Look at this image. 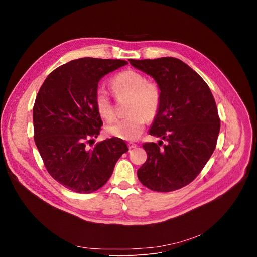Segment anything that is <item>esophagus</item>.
I'll return each instance as SVG.
<instances>
[{
	"label": "esophagus",
	"instance_id": "34e87169",
	"mask_svg": "<svg viewBox=\"0 0 257 257\" xmlns=\"http://www.w3.org/2000/svg\"><path fill=\"white\" fill-rule=\"evenodd\" d=\"M127 145H128V148L131 150V149H134V148H136V144L134 143V142H128L127 143Z\"/></svg>",
	"mask_w": 257,
	"mask_h": 257
}]
</instances>
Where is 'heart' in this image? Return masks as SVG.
<instances>
[{"label": "heart", "instance_id": "b5f03b06", "mask_svg": "<svg viewBox=\"0 0 257 257\" xmlns=\"http://www.w3.org/2000/svg\"><path fill=\"white\" fill-rule=\"evenodd\" d=\"M111 86L116 96H130L128 117L108 124V134L125 140H136L143 132L146 118H155L162 105V89L157 81L148 80L142 73L127 69L115 75ZM94 105L98 115L104 121L115 118L114 105L108 92L103 87L94 91Z\"/></svg>", "mask_w": 257, "mask_h": 257}]
</instances>
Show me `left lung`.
<instances>
[{
  "mask_svg": "<svg viewBox=\"0 0 257 257\" xmlns=\"http://www.w3.org/2000/svg\"><path fill=\"white\" fill-rule=\"evenodd\" d=\"M129 62L161 86L162 105L150 134L167 141L143 143L148 159L137 177L153 191L178 190L199 175L215 149L221 120L213 95L206 82L179 59Z\"/></svg>",
  "mask_w": 257,
  "mask_h": 257,
  "instance_id": "obj_1",
  "label": "left lung"
}]
</instances>
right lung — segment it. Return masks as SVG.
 Returning a JSON list of instances; mask_svg holds the SVG:
<instances>
[{"label":"right lung","instance_id":"add662e5","mask_svg":"<svg viewBox=\"0 0 257 257\" xmlns=\"http://www.w3.org/2000/svg\"><path fill=\"white\" fill-rule=\"evenodd\" d=\"M127 64L96 58L70 61L51 73L36 95L32 114L36 148L49 174L69 190L91 193L101 188L128 151L118 137L87 146L102 126L94 105L98 81Z\"/></svg>","mask_w":257,"mask_h":257}]
</instances>
